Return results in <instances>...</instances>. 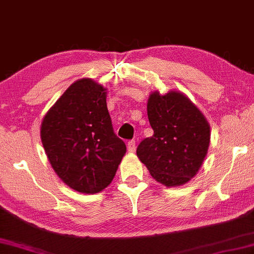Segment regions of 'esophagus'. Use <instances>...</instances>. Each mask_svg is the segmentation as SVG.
I'll list each match as a JSON object with an SVG mask.
<instances>
[{
  "label": "esophagus",
  "instance_id": "obj_1",
  "mask_svg": "<svg viewBox=\"0 0 254 254\" xmlns=\"http://www.w3.org/2000/svg\"><path fill=\"white\" fill-rule=\"evenodd\" d=\"M127 151H129L130 153H133V152L136 151V141H134V140L129 141V143H127Z\"/></svg>",
  "mask_w": 254,
  "mask_h": 254
}]
</instances>
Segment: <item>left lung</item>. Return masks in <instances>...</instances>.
<instances>
[{
	"label": "left lung",
	"mask_w": 254,
	"mask_h": 254,
	"mask_svg": "<svg viewBox=\"0 0 254 254\" xmlns=\"http://www.w3.org/2000/svg\"><path fill=\"white\" fill-rule=\"evenodd\" d=\"M147 117L153 136L137 147L152 178L166 187L187 184L197 174L210 144V124L186 94L152 92Z\"/></svg>",
	"instance_id": "obj_1"
}]
</instances>
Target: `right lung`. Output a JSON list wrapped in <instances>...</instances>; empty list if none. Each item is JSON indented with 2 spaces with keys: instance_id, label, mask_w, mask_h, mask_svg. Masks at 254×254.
I'll list each match as a JSON object with an SVG mask.
<instances>
[{
  "instance_id": "right-lung-1",
  "label": "right lung",
  "mask_w": 254,
  "mask_h": 254,
  "mask_svg": "<svg viewBox=\"0 0 254 254\" xmlns=\"http://www.w3.org/2000/svg\"><path fill=\"white\" fill-rule=\"evenodd\" d=\"M40 138L57 175L83 194L107 188L127 152L113 130L107 88L90 77L73 82L50 108Z\"/></svg>"
}]
</instances>
